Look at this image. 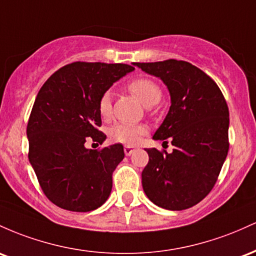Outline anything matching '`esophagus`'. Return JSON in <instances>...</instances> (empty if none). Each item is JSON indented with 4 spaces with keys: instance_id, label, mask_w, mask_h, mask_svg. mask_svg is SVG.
I'll use <instances>...</instances> for the list:
<instances>
[{
    "instance_id": "esophagus-1",
    "label": "esophagus",
    "mask_w": 256,
    "mask_h": 256,
    "mask_svg": "<svg viewBox=\"0 0 256 256\" xmlns=\"http://www.w3.org/2000/svg\"><path fill=\"white\" fill-rule=\"evenodd\" d=\"M134 150H136V148H132V146H124V154H126V156H130V154L134 152Z\"/></svg>"
}]
</instances>
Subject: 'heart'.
Returning a JSON list of instances; mask_svg holds the SVG:
<instances>
[{
	"label": "heart",
	"instance_id": "obj_1",
	"mask_svg": "<svg viewBox=\"0 0 256 256\" xmlns=\"http://www.w3.org/2000/svg\"><path fill=\"white\" fill-rule=\"evenodd\" d=\"M128 90L146 108L158 104L162 98V90L156 82L150 78H136L128 84ZM99 114L102 118H108L112 112L111 94L106 92L99 100ZM148 133V128L142 124H130V123H116L108 130L114 142L136 145L140 138Z\"/></svg>",
	"mask_w": 256,
	"mask_h": 256
}]
</instances>
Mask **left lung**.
Wrapping results in <instances>:
<instances>
[{
    "mask_svg": "<svg viewBox=\"0 0 256 256\" xmlns=\"http://www.w3.org/2000/svg\"><path fill=\"white\" fill-rule=\"evenodd\" d=\"M158 77L170 96V108L152 139L172 142V154L145 148L142 173L148 200L168 210H184L210 192L228 152V108L213 80L182 60L133 62Z\"/></svg>",
    "mask_w": 256,
    "mask_h": 256,
    "instance_id": "1",
    "label": "left lung"
}]
</instances>
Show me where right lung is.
<instances>
[{"instance_id": "1", "label": "right lung", "mask_w": 256, "mask_h": 256, "mask_svg": "<svg viewBox=\"0 0 256 256\" xmlns=\"http://www.w3.org/2000/svg\"><path fill=\"white\" fill-rule=\"evenodd\" d=\"M134 71L126 64L72 62L56 71L37 94L28 123V160L50 202L71 212H90L106 202L112 173L124 158L120 144L102 151L99 100L114 82Z\"/></svg>"}]
</instances>
